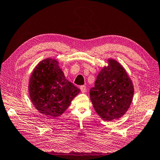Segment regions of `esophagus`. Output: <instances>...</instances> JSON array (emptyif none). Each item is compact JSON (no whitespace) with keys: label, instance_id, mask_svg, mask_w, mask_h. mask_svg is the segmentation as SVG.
<instances>
[{"label":"esophagus","instance_id":"obj_1","mask_svg":"<svg viewBox=\"0 0 160 160\" xmlns=\"http://www.w3.org/2000/svg\"><path fill=\"white\" fill-rule=\"evenodd\" d=\"M80 88L81 92H82V93H85L86 92V91H87V87L86 86L82 85V86H80Z\"/></svg>","mask_w":160,"mask_h":160}]
</instances>
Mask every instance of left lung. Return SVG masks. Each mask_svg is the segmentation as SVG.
<instances>
[{
    "mask_svg": "<svg viewBox=\"0 0 160 160\" xmlns=\"http://www.w3.org/2000/svg\"><path fill=\"white\" fill-rule=\"evenodd\" d=\"M90 90L94 109L102 120L111 121L122 117L131 106L134 86L126 69L113 58L107 59Z\"/></svg>",
    "mask_w": 160,
    "mask_h": 160,
    "instance_id": "8db88e82",
    "label": "left lung"
}]
</instances>
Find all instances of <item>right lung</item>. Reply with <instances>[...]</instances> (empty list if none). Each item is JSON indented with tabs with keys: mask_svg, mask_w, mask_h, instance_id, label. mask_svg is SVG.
<instances>
[{
	"mask_svg": "<svg viewBox=\"0 0 160 160\" xmlns=\"http://www.w3.org/2000/svg\"><path fill=\"white\" fill-rule=\"evenodd\" d=\"M28 90L32 104L42 114L51 118L61 116L80 90L68 80L59 62L47 58L31 73Z\"/></svg>",
	"mask_w": 160,
	"mask_h": 160,
	"instance_id": "right-lung-1",
	"label": "right lung"
}]
</instances>
